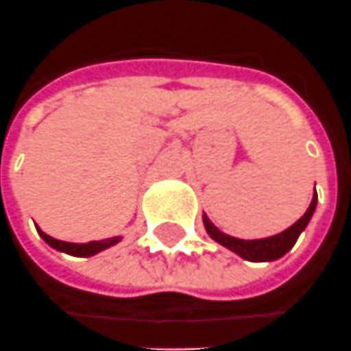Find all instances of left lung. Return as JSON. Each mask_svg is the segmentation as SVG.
Segmentation results:
<instances>
[{"label": "left lung", "mask_w": 351, "mask_h": 351, "mask_svg": "<svg viewBox=\"0 0 351 351\" xmlns=\"http://www.w3.org/2000/svg\"><path fill=\"white\" fill-rule=\"evenodd\" d=\"M315 208H317V193H313V199L309 202V208L296 223H292L289 229H285V231L277 233V235L265 237V239H252V241L226 235L223 231H219V229L208 219L206 214H202V221H204L208 235L212 237V239H214L216 243H219L221 246L229 248L231 252L239 254L243 260H248V262H273V260L282 258L285 254L291 250L292 246L296 245L300 233L308 227L309 219H311L313 212H315Z\"/></svg>", "instance_id": "obj_1"}]
</instances>
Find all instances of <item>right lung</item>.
<instances>
[{"instance_id":"right-lung-1","label":"right lung","mask_w":351,"mask_h":351,"mask_svg":"<svg viewBox=\"0 0 351 351\" xmlns=\"http://www.w3.org/2000/svg\"><path fill=\"white\" fill-rule=\"evenodd\" d=\"M38 229V233L42 237L43 241L51 246V248H55V250H59V252L70 254V256H78V258H89V256H95V254L103 252L106 248H110V246L118 245L120 241H122V237H110V239H103V241H91V243H66V241H59V239H53L47 233H43L40 227L36 226Z\"/></svg>"}]
</instances>
